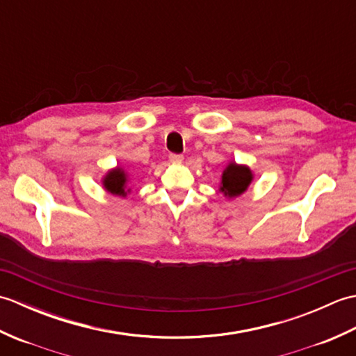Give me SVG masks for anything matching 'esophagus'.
<instances>
[{
    "mask_svg": "<svg viewBox=\"0 0 356 356\" xmlns=\"http://www.w3.org/2000/svg\"><path fill=\"white\" fill-rule=\"evenodd\" d=\"M170 162H171V163H182V162H184V156H182V154L171 153V154H170Z\"/></svg>",
    "mask_w": 356,
    "mask_h": 356,
    "instance_id": "esophagus-1",
    "label": "esophagus"
}]
</instances>
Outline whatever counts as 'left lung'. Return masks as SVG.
<instances>
[{
    "label": "left lung",
    "instance_id": "left-lung-1",
    "mask_svg": "<svg viewBox=\"0 0 356 356\" xmlns=\"http://www.w3.org/2000/svg\"><path fill=\"white\" fill-rule=\"evenodd\" d=\"M252 182V172L245 165L229 163L226 166L222 176V185L220 191L228 195V197H237V195L243 194L249 184Z\"/></svg>",
    "mask_w": 356,
    "mask_h": 356
}]
</instances>
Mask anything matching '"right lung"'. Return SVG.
<instances>
[{
  "mask_svg": "<svg viewBox=\"0 0 356 356\" xmlns=\"http://www.w3.org/2000/svg\"><path fill=\"white\" fill-rule=\"evenodd\" d=\"M104 186L108 193L115 194V195H122L125 197L127 195V174L122 168H116L108 171L107 176L104 177Z\"/></svg>",
  "mask_w": 356,
  "mask_h": 356,
  "instance_id": "obj_1",
  "label": "right lung"
}]
</instances>
